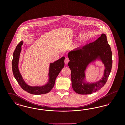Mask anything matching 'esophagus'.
Instances as JSON below:
<instances>
[{
	"label": "esophagus",
	"mask_w": 125,
	"mask_h": 125,
	"mask_svg": "<svg viewBox=\"0 0 125 125\" xmlns=\"http://www.w3.org/2000/svg\"><path fill=\"white\" fill-rule=\"evenodd\" d=\"M69 60L68 58H65V64H67L69 62Z\"/></svg>",
	"instance_id": "esophagus-1"
}]
</instances>
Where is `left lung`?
I'll use <instances>...</instances> for the list:
<instances>
[{
	"instance_id": "left-lung-1",
	"label": "left lung",
	"mask_w": 125,
	"mask_h": 125,
	"mask_svg": "<svg viewBox=\"0 0 125 125\" xmlns=\"http://www.w3.org/2000/svg\"><path fill=\"white\" fill-rule=\"evenodd\" d=\"M70 61L68 65L71 71L72 86L73 90L82 95L90 94L102 88L106 83L111 71L113 60L111 47L106 36L102 34L95 41L68 54ZM100 59L104 64V76L94 83L85 82L84 71L90 63Z\"/></svg>"
}]
</instances>
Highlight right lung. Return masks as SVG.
Masks as SVG:
<instances>
[{"label": "right lung", "instance_id": "add662e5", "mask_svg": "<svg viewBox=\"0 0 125 125\" xmlns=\"http://www.w3.org/2000/svg\"><path fill=\"white\" fill-rule=\"evenodd\" d=\"M23 41H21L19 43L13 53L12 64L13 75L21 88L30 94L42 95L48 93L53 88L56 78L59 75L60 72L64 67L65 58L63 57L53 63H50L48 74L49 79L47 83L45 85L42 86H30L25 82L18 68L20 55L21 50V46L23 44Z\"/></svg>", "mask_w": 125, "mask_h": 125}]
</instances>
